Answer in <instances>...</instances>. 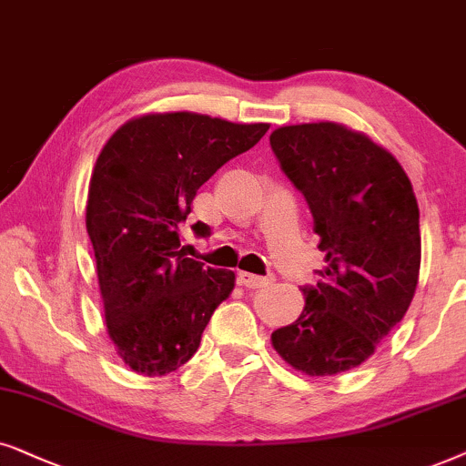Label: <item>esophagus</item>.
<instances>
[{"label":"esophagus","mask_w":466,"mask_h":466,"mask_svg":"<svg viewBox=\"0 0 466 466\" xmlns=\"http://www.w3.org/2000/svg\"><path fill=\"white\" fill-rule=\"evenodd\" d=\"M238 283L245 285V288H262V285L272 283V277H259V275H251V272L238 270Z\"/></svg>","instance_id":"34e87169"}]
</instances>
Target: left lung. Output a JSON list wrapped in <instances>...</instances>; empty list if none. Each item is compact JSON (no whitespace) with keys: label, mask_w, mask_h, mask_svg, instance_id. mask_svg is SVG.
<instances>
[{"label":"left lung","mask_w":466,"mask_h":466,"mask_svg":"<svg viewBox=\"0 0 466 466\" xmlns=\"http://www.w3.org/2000/svg\"><path fill=\"white\" fill-rule=\"evenodd\" d=\"M270 147L307 198L326 253L305 309L270 343L291 369L328 377L356 369L405 318L420 277V208L399 159L334 121L277 127Z\"/></svg>","instance_id":"left-lung-1"}]
</instances>
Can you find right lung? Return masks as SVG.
<instances>
[{"label": "right lung", "instance_id": "obj_1", "mask_svg": "<svg viewBox=\"0 0 466 466\" xmlns=\"http://www.w3.org/2000/svg\"><path fill=\"white\" fill-rule=\"evenodd\" d=\"M268 127L189 110L148 113L123 123L99 151L85 223L106 332L136 373L155 377L183 367L234 289L232 270L187 258L178 226L196 191ZM194 229L208 234L202 221Z\"/></svg>", "mask_w": 466, "mask_h": 466}]
</instances>
